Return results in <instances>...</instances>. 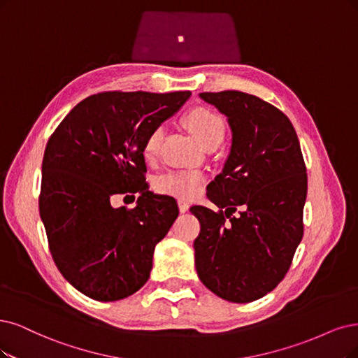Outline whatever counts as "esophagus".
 Masks as SVG:
<instances>
[{"label": "esophagus", "mask_w": 358, "mask_h": 358, "mask_svg": "<svg viewBox=\"0 0 358 358\" xmlns=\"http://www.w3.org/2000/svg\"><path fill=\"white\" fill-rule=\"evenodd\" d=\"M178 206H180L181 213H186V210H189V208H190V203H189L187 201L180 199V201H178Z\"/></svg>", "instance_id": "obj_1"}]
</instances>
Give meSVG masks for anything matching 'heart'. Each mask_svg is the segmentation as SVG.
<instances>
[{
  "mask_svg": "<svg viewBox=\"0 0 358 358\" xmlns=\"http://www.w3.org/2000/svg\"><path fill=\"white\" fill-rule=\"evenodd\" d=\"M182 124L196 137L203 148L213 149L222 141L226 134V121L214 109L197 106L190 109L182 116ZM165 136V128L162 125L155 127L143 145V153L145 159H153L159 153ZM203 186V176L197 171L187 169H171L156 180V187L159 192L176 194L180 197H193L201 192Z\"/></svg>",
  "mask_w": 358,
  "mask_h": 358,
  "instance_id": "obj_1",
  "label": "heart"
}]
</instances>
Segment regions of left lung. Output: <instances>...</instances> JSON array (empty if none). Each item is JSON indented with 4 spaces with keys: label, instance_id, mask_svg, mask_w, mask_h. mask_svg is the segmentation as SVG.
<instances>
[{
    "label": "left lung",
    "instance_id": "obj_1",
    "mask_svg": "<svg viewBox=\"0 0 358 358\" xmlns=\"http://www.w3.org/2000/svg\"><path fill=\"white\" fill-rule=\"evenodd\" d=\"M199 96L227 116L233 138L206 192L220 209L190 208L201 222L197 275L222 299L252 302L283 280L302 239L306 162L292 122L273 104L231 90Z\"/></svg>",
    "mask_w": 358,
    "mask_h": 358
}]
</instances>
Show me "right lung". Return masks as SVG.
Masks as SVG:
<instances>
[{
  "instance_id": "add662e5",
  "label": "right lung",
  "mask_w": 358,
  "mask_h": 358,
  "mask_svg": "<svg viewBox=\"0 0 358 358\" xmlns=\"http://www.w3.org/2000/svg\"><path fill=\"white\" fill-rule=\"evenodd\" d=\"M190 91H106L78 103L43 159L39 214L59 271L96 301L124 299L149 280L155 246L178 217L174 197L149 192L143 145ZM138 192L136 208L113 195Z\"/></svg>"
}]
</instances>
